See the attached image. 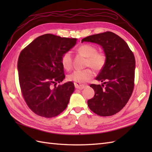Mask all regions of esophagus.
<instances>
[{
    "instance_id": "obj_1",
    "label": "esophagus",
    "mask_w": 152,
    "mask_h": 152,
    "mask_svg": "<svg viewBox=\"0 0 152 152\" xmlns=\"http://www.w3.org/2000/svg\"><path fill=\"white\" fill-rule=\"evenodd\" d=\"M74 86L76 89H83V88H85V87L86 86V84H83V83H74Z\"/></svg>"
}]
</instances>
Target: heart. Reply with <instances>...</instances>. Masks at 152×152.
<instances>
[{
	"instance_id": "b5f03b06",
	"label": "heart",
	"mask_w": 152,
	"mask_h": 152,
	"mask_svg": "<svg viewBox=\"0 0 152 152\" xmlns=\"http://www.w3.org/2000/svg\"><path fill=\"white\" fill-rule=\"evenodd\" d=\"M77 51L86 57V66H91L96 71H99L104 68L106 57L102 52L97 51V48L90 44H83L80 46ZM61 63L63 67L66 70H69L72 66V56L70 51L64 53L61 58ZM94 76V72L91 69L76 70L70 74L68 78L71 81L77 83H83L88 81Z\"/></svg>"
}]
</instances>
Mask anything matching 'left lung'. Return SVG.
<instances>
[{"label": "left lung", "instance_id": "1", "mask_svg": "<svg viewBox=\"0 0 152 152\" xmlns=\"http://www.w3.org/2000/svg\"><path fill=\"white\" fill-rule=\"evenodd\" d=\"M101 45L106 57V64L96 80L102 85L91 84L95 95L88 101L92 112L100 116H110L127 104L134 85L135 59L124 39L112 32L93 34L82 40Z\"/></svg>", "mask_w": 152, "mask_h": 152}]
</instances>
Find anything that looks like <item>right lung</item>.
<instances>
[{
	"instance_id": "add662e5",
	"label": "right lung",
	"mask_w": 152,
	"mask_h": 152,
	"mask_svg": "<svg viewBox=\"0 0 152 152\" xmlns=\"http://www.w3.org/2000/svg\"><path fill=\"white\" fill-rule=\"evenodd\" d=\"M76 40L46 34L21 51L18 61L19 85L25 102L34 114L53 118L67 107L74 83L56 85L65 78L61 56L75 46Z\"/></svg>"
}]
</instances>
